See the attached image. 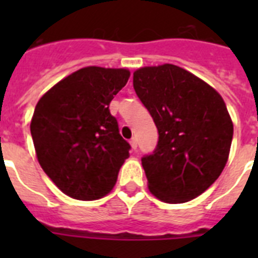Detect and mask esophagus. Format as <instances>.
<instances>
[{
  "mask_svg": "<svg viewBox=\"0 0 258 258\" xmlns=\"http://www.w3.org/2000/svg\"><path fill=\"white\" fill-rule=\"evenodd\" d=\"M130 145H131V149H133L134 151H137V149H138V141H137V138H133V139L130 141Z\"/></svg>",
  "mask_w": 258,
  "mask_h": 258,
  "instance_id": "esophagus-1",
  "label": "esophagus"
}]
</instances>
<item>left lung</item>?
Instances as JSON below:
<instances>
[{
	"label": "left lung",
	"instance_id": "8db88e82",
	"mask_svg": "<svg viewBox=\"0 0 258 258\" xmlns=\"http://www.w3.org/2000/svg\"><path fill=\"white\" fill-rule=\"evenodd\" d=\"M134 89L159 134L153 154L142 158L150 191L167 204L194 200L228 162L233 123L224 99L172 64L135 71Z\"/></svg>",
	"mask_w": 258,
	"mask_h": 258
}]
</instances>
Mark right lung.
I'll return each instance as SVG.
<instances>
[{
  "mask_svg": "<svg viewBox=\"0 0 258 258\" xmlns=\"http://www.w3.org/2000/svg\"><path fill=\"white\" fill-rule=\"evenodd\" d=\"M128 70L86 67L53 86L34 108L30 134L38 163L64 194L99 200L116 183L131 146L109 112Z\"/></svg>",
  "mask_w": 258,
  "mask_h": 258,
  "instance_id": "obj_1",
  "label": "right lung"
}]
</instances>
